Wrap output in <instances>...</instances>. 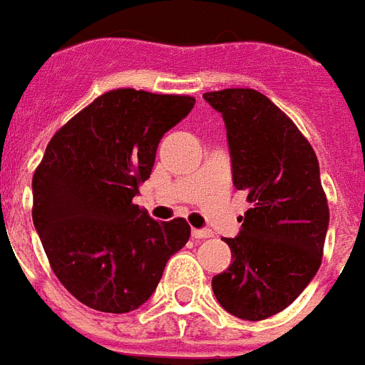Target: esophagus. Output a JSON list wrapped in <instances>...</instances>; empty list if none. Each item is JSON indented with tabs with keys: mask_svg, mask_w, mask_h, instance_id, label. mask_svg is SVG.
Here are the masks:
<instances>
[{
	"mask_svg": "<svg viewBox=\"0 0 365 365\" xmlns=\"http://www.w3.org/2000/svg\"><path fill=\"white\" fill-rule=\"evenodd\" d=\"M191 236L195 237V240H207V237H212V232L207 230V228H201V230H197V228H193V232H191Z\"/></svg>",
	"mask_w": 365,
	"mask_h": 365,
	"instance_id": "obj_1",
	"label": "esophagus"
}]
</instances>
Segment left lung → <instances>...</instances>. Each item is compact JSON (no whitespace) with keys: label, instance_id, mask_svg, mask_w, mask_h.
Listing matches in <instances>:
<instances>
[{"label":"left lung","instance_id":"1","mask_svg":"<svg viewBox=\"0 0 365 365\" xmlns=\"http://www.w3.org/2000/svg\"><path fill=\"white\" fill-rule=\"evenodd\" d=\"M203 98L222 115L232 182L251 203L240 234L224 237L234 261L212 277V292L240 319H267L290 306L319 271L329 228L319 162L265 94L224 88Z\"/></svg>","mask_w":365,"mask_h":365}]
</instances>
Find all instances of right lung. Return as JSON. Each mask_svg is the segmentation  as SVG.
<instances>
[{
	"instance_id": "1",
	"label": "right lung",
	"mask_w": 365,
	"mask_h": 365,
	"mask_svg": "<svg viewBox=\"0 0 365 365\" xmlns=\"http://www.w3.org/2000/svg\"><path fill=\"white\" fill-rule=\"evenodd\" d=\"M195 98L118 88L67 121L32 178V220L59 282L85 306L128 313L147 302L190 240L183 218L133 205L166 131Z\"/></svg>"
}]
</instances>
